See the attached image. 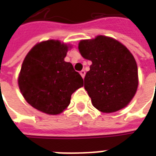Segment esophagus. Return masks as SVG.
Returning a JSON list of instances; mask_svg holds the SVG:
<instances>
[{
	"mask_svg": "<svg viewBox=\"0 0 156 156\" xmlns=\"http://www.w3.org/2000/svg\"><path fill=\"white\" fill-rule=\"evenodd\" d=\"M85 73H85L84 70H82V71L80 72V74H81L82 78H83L85 77Z\"/></svg>",
	"mask_w": 156,
	"mask_h": 156,
	"instance_id": "1",
	"label": "esophagus"
}]
</instances>
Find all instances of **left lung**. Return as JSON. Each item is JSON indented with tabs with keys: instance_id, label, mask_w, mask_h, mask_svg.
Here are the masks:
<instances>
[{
	"instance_id": "left-lung-1",
	"label": "left lung",
	"mask_w": 156,
	"mask_h": 156,
	"mask_svg": "<svg viewBox=\"0 0 156 156\" xmlns=\"http://www.w3.org/2000/svg\"><path fill=\"white\" fill-rule=\"evenodd\" d=\"M78 49L92 62L84 78V88L93 105L103 113L126 107L138 88V68L134 56L117 40L98 36L82 40Z\"/></svg>"
}]
</instances>
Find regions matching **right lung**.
I'll return each mask as SVG.
<instances>
[{
  "instance_id": "right-lung-1",
  "label": "right lung",
  "mask_w": 156,
  "mask_h": 156,
  "mask_svg": "<svg viewBox=\"0 0 156 156\" xmlns=\"http://www.w3.org/2000/svg\"><path fill=\"white\" fill-rule=\"evenodd\" d=\"M69 46L58 40L35 45L26 56L18 78L19 88L29 105L48 115H59L71 95L83 86L81 75L64 61Z\"/></svg>"
}]
</instances>
